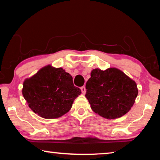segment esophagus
<instances>
[{
	"label": "esophagus",
	"mask_w": 160,
	"mask_h": 160,
	"mask_svg": "<svg viewBox=\"0 0 160 160\" xmlns=\"http://www.w3.org/2000/svg\"><path fill=\"white\" fill-rule=\"evenodd\" d=\"M80 90H81V92H82V94H85V92H86V89H85V86L81 87Z\"/></svg>",
	"instance_id": "obj_1"
}]
</instances>
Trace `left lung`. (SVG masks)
Wrapping results in <instances>:
<instances>
[{
    "label": "left lung",
    "mask_w": 160,
    "mask_h": 160,
    "mask_svg": "<svg viewBox=\"0 0 160 160\" xmlns=\"http://www.w3.org/2000/svg\"><path fill=\"white\" fill-rule=\"evenodd\" d=\"M85 88L91 109L107 119L120 118L128 113L138 94L135 81L115 68L92 70Z\"/></svg>",
    "instance_id": "left-lung-1"
}]
</instances>
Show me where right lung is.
Returning <instances> with one entry per match:
<instances>
[{"instance_id":"right-lung-1","label":"right lung","mask_w":160,"mask_h":160,"mask_svg":"<svg viewBox=\"0 0 160 160\" xmlns=\"http://www.w3.org/2000/svg\"><path fill=\"white\" fill-rule=\"evenodd\" d=\"M22 95L29 107L42 118H59L69 112L81 94L68 72L50 65L40 69L23 83Z\"/></svg>"}]
</instances>
